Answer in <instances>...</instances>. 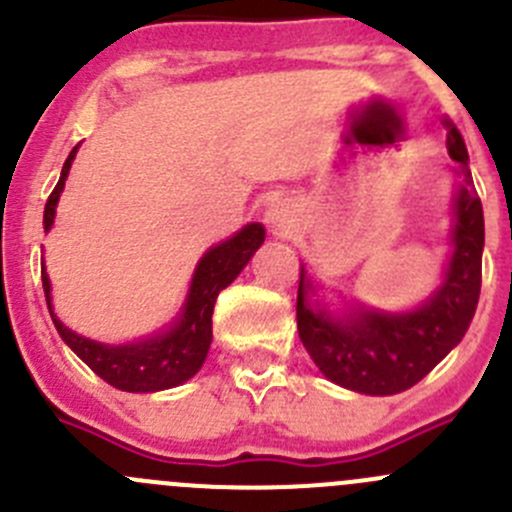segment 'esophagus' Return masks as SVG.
I'll use <instances>...</instances> for the list:
<instances>
[{"mask_svg":"<svg viewBox=\"0 0 512 512\" xmlns=\"http://www.w3.org/2000/svg\"><path fill=\"white\" fill-rule=\"evenodd\" d=\"M265 222H267V227L272 230V235H277V237H287V235H292V230H295V215H292V210L287 202H275V205L267 207Z\"/></svg>","mask_w":512,"mask_h":512,"instance_id":"1","label":"esophagus"}]
</instances>
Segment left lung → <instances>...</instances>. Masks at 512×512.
Returning a JSON list of instances; mask_svg holds the SVG:
<instances>
[{"label":"left lung","mask_w":512,"mask_h":512,"mask_svg":"<svg viewBox=\"0 0 512 512\" xmlns=\"http://www.w3.org/2000/svg\"><path fill=\"white\" fill-rule=\"evenodd\" d=\"M448 155L460 177L453 197L450 257L433 295L413 310H375L345 302L332 312L312 300L317 285L300 267L297 332L322 375L340 388L362 395H395L423 380L468 332L480 297L485 222L473 187L468 150L455 127L448 132Z\"/></svg>","instance_id":"left-lung-1"}]
</instances>
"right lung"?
Wrapping results in <instances>:
<instances>
[{"label":"right lung","instance_id":"1","mask_svg":"<svg viewBox=\"0 0 512 512\" xmlns=\"http://www.w3.org/2000/svg\"><path fill=\"white\" fill-rule=\"evenodd\" d=\"M77 150L79 145L69 152L57 187H54L47 205H44V232L52 230L59 195H62ZM262 242H265V227L260 222H250L240 232H235L230 240L210 247L197 262L190 290H187L185 302L180 307V315L165 330L152 332V335L140 337V340L109 345V342L89 340V337L69 330L54 315L52 282H49L47 270L42 267V287L44 297H47L49 315H52L59 337L72 347L74 355L84 365L92 367L112 388L124 390V393H157V390L177 388V385L190 380L192 375H197L207 352H210L212 312H215L217 295L245 270V265L260 250Z\"/></svg>","mask_w":512,"mask_h":512}]
</instances>
